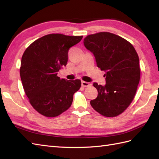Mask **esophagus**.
Listing matches in <instances>:
<instances>
[{
    "mask_svg": "<svg viewBox=\"0 0 159 159\" xmlns=\"http://www.w3.org/2000/svg\"><path fill=\"white\" fill-rule=\"evenodd\" d=\"M81 85L83 87H89L91 86V85L92 84L88 83V82H86V81H82L81 82Z\"/></svg>",
    "mask_w": 159,
    "mask_h": 159,
    "instance_id": "1",
    "label": "esophagus"
}]
</instances>
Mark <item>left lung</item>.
Instances as JSON below:
<instances>
[{"label":"left lung","instance_id":"left-lung-1","mask_svg":"<svg viewBox=\"0 0 159 159\" xmlns=\"http://www.w3.org/2000/svg\"><path fill=\"white\" fill-rule=\"evenodd\" d=\"M85 48L96 58L98 67L104 71L105 85L93 83L98 90L90 104L105 117H116L130 105L140 80L139 60L133 46L113 33L100 32L84 39Z\"/></svg>","mask_w":159,"mask_h":159}]
</instances>
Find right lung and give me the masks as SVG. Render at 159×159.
I'll use <instances>...</instances> for the list:
<instances>
[{
    "mask_svg": "<svg viewBox=\"0 0 159 159\" xmlns=\"http://www.w3.org/2000/svg\"><path fill=\"white\" fill-rule=\"evenodd\" d=\"M83 36L49 34L35 40L24 52L20 74L23 88L32 107L40 114L53 117L70 107L74 93L81 81L57 76L66 66L68 50Z\"/></svg>",
    "mask_w": 159,
    "mask_h": 159,
    "instance_id": "obj_1",
    "label": "right lung"
}]
</instances>
